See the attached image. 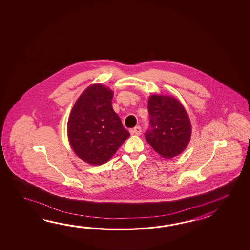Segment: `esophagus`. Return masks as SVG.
<instances>
[{"instance_id": "esophagus-1", "label": "esophagus", "mask_w": 250, "mask_h": 250, "mask_svg": "<svg viewBox=\"0 0 250 250\" xmlns=\"http://www.w3.org/2000/svg\"><path fill=\"white\" fill-rule=\"evenodd\" d=\"M142 132V130H141V127H139V126H137V127H134L132 129H130V133L132 134V135H137V136H139L140 134Z\"/></svg>"}]
</instances>
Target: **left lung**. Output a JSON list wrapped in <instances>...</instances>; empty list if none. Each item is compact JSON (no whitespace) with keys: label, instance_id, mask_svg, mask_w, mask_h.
Masks as SVG:
<instances>
[{"label":"left lung","instance_id":"left-lung-1","mask_svg":"<svg viewBox=\"0 0 250 250\" xmlns=\"http://www.w3.org/2000/svg\"><path fill=\"white\" fill-rule=\"evenodd\" d=\"M149 127L145 138L155 152L171 158L181 154L189 142L191 125L184 107L171 96H150Z\"/></svg>","mask_w":250,"mask_h":250}]
</instances>
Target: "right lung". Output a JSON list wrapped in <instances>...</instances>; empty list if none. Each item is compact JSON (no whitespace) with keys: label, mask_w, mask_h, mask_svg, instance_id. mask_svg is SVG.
Returning <instances> with one entry per match:
<instances>
[{"label":"right lung","mask_w":250,"mask_h":250,"mask_svg":"<svg viewBox=\"0 0 250 250\" xmlns=\"http://www.w3.org/2000/svg\"><path fill=\"white\" fill-rule=\"evenodd\" d=\"M113 93L92 85L77 100L69 115L68 137L76 154L90 165L106 163L129 137L113 111Z\"/></svg>","instance_id":"add662e5"}]
</instances>
